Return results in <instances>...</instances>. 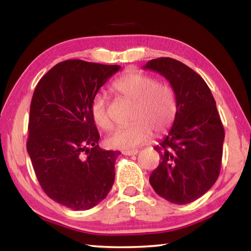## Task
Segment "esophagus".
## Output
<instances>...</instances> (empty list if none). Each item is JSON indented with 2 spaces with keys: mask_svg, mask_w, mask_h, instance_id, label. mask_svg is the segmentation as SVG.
<instances>
[{
  "mask_svg": "<svg viewBox=\"0 0 251 251\" xmlns=\"http://www.w3.org/2000/svg\"><path fill=\"white\" fill-rule=\"evenodd\" d=\"M124 155L127 156H131V155H137L138 154V151L137 150H131V151H122Z\"/></svg>",
  "mask_w": 251,
  "mask_h": 251,
  "instance_id": "34e87169",
  "label": "esophagus"
}]
</instances>
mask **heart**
I'll return each mask as SVG.
<instances>
[{
  "label": "heart",
  "instance_id": "1",
  "mask_svg": "<svg viewBox=\"0 0 251 251\" xmlns=\"http://www.w3.org/2000/svg\"><path fill=\"white\" fill-rule=\"evenodd\" d=\"M113 88L118 95L130 100L133 108L130 124L116 129L108 138L107 144L110 147L129 150L147 141L151 130L156 135H160L171 128L177 114V100L169 85L158 82L143 72L133 71L116 79ZM91 113L96 125L101 129L113 128L107 100L104 94L99 93L94 96Z\"/></svg>",
  "mask_w": 251,
  "mask_h": 251
}]
</instances>
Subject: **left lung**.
Listing matches in <instances>:
<instances>
[{
  "label": "left lung",
  "mask_w": 251,
  "mask_h": 251,
  "mask_svg": "<svg viewBox=\"0 0 251 251\" xmlns=\"http://www.w3.org/2000/svg\"><path fill=\"white\" fill-rule=\"evenodd\" d=\"M144 69L163 75L177 100L172 128L155 147L160 160L150 182L168 201L193 202L211 188L222 167L225 129L215 99L201 76L177 59H151Z\"/></svg>",
  "instance_id": "1"
}]
</instances>
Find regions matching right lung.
<instances>
[{
	"mask_svg": "<svg viewBox=\"0 0 251 251\" xmlns=\"http://www.w3.org/2000/svg\"><path fill=\"white\" fill-rule=\"evenodd\" d=\"M120 69L67 59L53 66L33 93L26 148L34 172L50 199L74 210L96 206L115 179L121 152L99 146L91 105Z\"/></svg>",
	"mask_w": 251,
	"mask_h": 251,
	"instance_id": "add662e5",
	"label": "right lung"
}]
</instances>
